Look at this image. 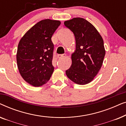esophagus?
<instances>
[{"label": "esophagus", "instance_id": "1", "mask_svg": "<svg viewBox=\"0 0 126 126\" xmlns=\"http://www.w3.org/2000/svg\"><path fill=\"white\" fill-rule=\"evenodd\" d=\"M66 57V54H58V56H57V57L59 58H63V57Z\"/></svg>", "mask_w": 126, "mask_h": 126}]
</instances>
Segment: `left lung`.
<instances>
[{
  "label": "left lung",
  "instance_id": "left-lung-1",
  "mask_svg": "<svg viewBox=\"0 0 126 126\" xmlns=\"http://www.w3.org/2000/svg\"><path fill=\"white\" fill-rule=\"evenodd\" d=\"M64 25L73 32L76 39L72 64L66 75L76 84H87L102 66L106 54L103 38L95 27L84 18H74L65 21Z\"/></svg>",
  "mask_w": 126,
  "mask_h": 126
}]
</instances>
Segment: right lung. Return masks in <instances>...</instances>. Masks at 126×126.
Segmentation results:
<instances>
[{
  "instance_id": "1",
  "label": "right lung",
  "mask_w": 126,
  "mask_h": 126,
  "mask_svg": "<svg viewBox=\"0 0 126 126\" xmlns=\"http://www.w3.org/2000/svg\"><path fill=\"white\" fill-rule=\"evenodd\" d=\"M60 20H42L29 29L18 44L16 62L19 72L27 83L41 87L47 83L53 71L54 45L51 38Z\"/></svg>"
}]
</instances>
